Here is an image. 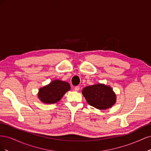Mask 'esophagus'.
I'll return each instance as SVG.
<instances>
[{
	"mask_svg": "<svg viewBox=\"0 0 151 151\" xmlns=\"http://www.w3.org/2000/svg\"><path fill=\"white\" fill-rule=\"evenodd\" d=\"M79 89H80V87L79 86H76L75 88H74V90L76 91H79Z\"/></svg>",
	"mask_w": 151,
	"mask_h": 151,
	"instance_id": "34e87169",
	"label": "esophagus"
}]
</instances>
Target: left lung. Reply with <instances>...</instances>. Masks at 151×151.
Masks as SVG:
<instances>
[{
    "label": "left lung",
    "instance_id": "1",
    "mask_svg": "<svg viewBox=\"0 0 151 151\" xmlns=\"http://www.w3.org/2000/svg\"><path fill=\"white\" fill-rule=\"evenodd\" d=\"M82 93L89 104L99 109H108L116 102V95L111 87L104 84L86 87Z\"/></svg>",
    "mask_w": 151,
    "mask_h": 151
}]
</instances>
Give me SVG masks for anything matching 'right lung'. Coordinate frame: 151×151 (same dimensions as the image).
<instances>
[{"mask_svg":"<svg viewBox=\"0 0 151 151\" xmlns=\"http://www.w3.org/2000/svg\"><path fill=\"white\" fill-rule=\"evenodd\" d=\"M70 89V86L67 82L55 80L40 89L38 97L43 103L53 104L60 101L63 96Z\"/></svg>","mask_w":151,"mask_h":151,"instance_id":"right-lung-1","label":"right lung"}]
</instances>
